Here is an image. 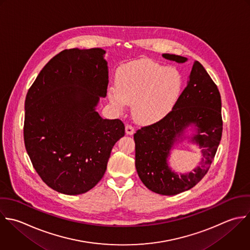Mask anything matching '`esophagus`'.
I'll return each mask as SVG.
<instances>
[{
    "mask_svg": "<svg viewBox=\"0 0 250 250\" xmlns=\"http://www.w3.org/2000/svg\"><path fill=\"white\" fill-rule=\"evenodd\" d=\"M125 133L127 135H132L134 133V128L131 125H125Z\"/></svg>",
    "mask_w": 250,
    "mask_h": 250,
    "instance_id": "1",
    "label": "esophagus"
}]
</instances>
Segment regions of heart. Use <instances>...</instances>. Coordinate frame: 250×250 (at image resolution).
Masks as SVG:
<instances>
[{"mask_svg": "<svg viewBox=\"0 0 250 250\" xmlns=\"http://www.w3.org/2000/svg\"><path fill=\"white\" fill-rule=\"evenodd\" d=\"M184 84L176 67H166L150 59L123 66L117 85L108 90L110 101L119 109L132 104V115L142 124H152L167 115L177 102Z\"/></svg>", "mask_w": 250, "mask_h": 250, "instance_id": "b5f03b06", "label": "heart"}]
</instances>
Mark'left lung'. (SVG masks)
<instances>
[{
	"label": "left lung",
	"mask_w": 250,
	"mask_h": 250,
	"mask_svg": "<svg viewBox=\"0 0 250 250\" xmlns=\"http://www.w3.org/2000/svg\"><path fill=\"white\" fill-rule=\"evenodd\" d=\"M163 56L178 63L187 61L180 55L164 53ZM190 124L197 127L192 141L202 148L204 158L193 173L177 175L168 167L167 158L177 138ZM222 130L220 92L204 66L195 61L187 85L172 110L159 122L142 126L133 135L139 178L149 190L165 196H174L193 188L208 173Z\"/></svg>",
	"instance_id": "left-lung-1"
}]
</instances>
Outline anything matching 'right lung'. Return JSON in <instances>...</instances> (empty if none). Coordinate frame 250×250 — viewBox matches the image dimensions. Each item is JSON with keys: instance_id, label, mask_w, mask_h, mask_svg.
<instances>
[{"instance_id": "1", "label": "right lung", "mask_w": 250, "mask_h": 250, "mask_svg": "<svg viewBox=\"0 0 250 250\" xmlns=\"http://www.w3.org/2000/svg\"><path fill=\"white\" fill-rule=\"evenodd\" d=\"M104 54L101 48L59 52L26 95V151L42 180L61 194L92 189L106 171L113 146L125 135L121 120H104L95 111L99 97L107 95Z\"/></svg>"}]
</instances>
